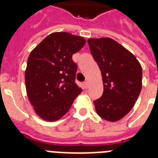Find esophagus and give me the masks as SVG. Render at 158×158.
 <instances>
[{"mask_svg":"<svg viewBox=\"0 0 158 158\" xmlns=\"http://www.w3.org/2000/svg\"><path fill=\"white\" fill-rule=\"evenodd\" d=\"M84 87L85 88V89H87V88L89 87V82L87 81V80H86V81L84 82Z\"/></svg>","mask_w":158,"mask_h":158,"instance_id":"esophagus-1","label":"esophagus"}]
</instances>
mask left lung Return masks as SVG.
Wrapping results in <instances>:
<instances>
[{"instance_id":"8db88e82","label":"left lung","mask_w":158,"mask_h":158,"mask_svg":"<svg viewBox=\"0 0 158 158\" xmlns=\"http://www.w3.org/2000/svg\"><path fill=\"white\" fill-rule=\"evenodd\" d=\"M88 43L101 70L103 94L94 102L98 115L117 121L130 112L142 89V67L136 57L111 38H89Z\"/></svg>"}]
</instances>
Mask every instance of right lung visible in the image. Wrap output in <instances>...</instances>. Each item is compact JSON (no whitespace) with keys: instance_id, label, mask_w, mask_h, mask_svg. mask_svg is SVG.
Listing matches in <instances>:
<instances>
[{"instance_id":"add662e5","label":"right lung","mask_w":158,"mask_h":158,"mask_svg":"<svg viewBox=\"0 0 158 158\" xmlns=\"http://www.w3.org/2000/svg\"><path fill=\"white\" fill-rule=\"evenodd\" d=\"M85 43L82 37L57 32L31 52L25 70L26 91L35 112L43 120H59L82 92L75 84L77 64L72 56Z\"/></svg>"}]
</instances>
